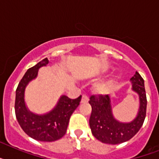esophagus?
<instances>
[{
    "instance_id": "esophagus-1",
    "label": "esophagus",
    "mask_w": 159,
    "mask_h": 159,
    "mask_svg": "<svg viewBox=\"0 0 159 159\" xmlns=\"http://www.w3.org/2000/svg\"><path fill=\"white\" fill-rule=\"evenodd\" d=\"M89 99H88V97L86 95H82V99H81V102L82 103H84V102H88Z\"/></svg>"
}]
</instances>
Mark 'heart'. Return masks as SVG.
<instances>
[{
    "mask_svg": "<svg viewBox=\"0 0 159 159\" xmlns=\"http://www.w3.org/2000/svg\"><path fill=\"white\" fill-rule=\"evenodd\" d=\"M111 87V82H102L96 84L95 85V90L99 93H106L108 92V90Z\"/></svg>",
    "mask_w": 159,
    "mask_h": 159,
    "instance_id": "b5f03b06",
    "label": "heart"
}]
</instances>
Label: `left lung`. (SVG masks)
<instances>
[{
  "instance_id": "obj_1",
  "label": "left lung",
  "mask_w": 159,
  "mask_h": 159,
  "mask_svg": "<svg viewBox=\"0 0 159 159\" xmlns=\"http://www.w3.org/2000/svg\"><path fill=\"white\" fill-rule=\"evenodd\" d=\"M132 90L139 96L140 106L135 119L130 123H120L112 115L109 95H92L89 103L92 106V114L89 125L94 137L103 143L119 144L130 140L143 126L147 113V95L144 80L136 71L131 79Z\"/></svg>"
}]
</instances>
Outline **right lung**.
Masks as SVG:
<instances>
[{"instance_id": "right-lung-1", "label": "right lung", "mask_w": 159, "mask_h": 159, "mask_svg": "<svg viewBox=\"0 0 159 159\" xmlns=\"http://www.w3.org/2000/svg\"><path fill=\"white\" fill-rule=\"evenodd\" d=\"M48 63V58H45L28 69L18 84L15 99V113L20 126L29 137L41 142L56 141L65 134L70 117L80 105L82 97L80 95L77 99H71L62 95L51 111L41 116L32 113L26 107L25 88L37 76L39 68Z\"/></svg>"}]
</instances>
